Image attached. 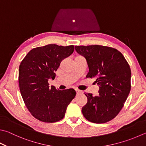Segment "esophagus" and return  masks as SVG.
I'll return each mask as SVG.
<instances>
[{
    "instance_id": "34e87169",
    "label": "esophagus",
    "mask_w": 146,
    "mask_h": 146,
    "mask_svg": "<svg viewBox=\"0 0 146 146\" xmlns=\"http://www.w3.org/2000/svg\"><path fill=\"white\" fill-rule=\"evenodd\" d=\"M76 94L77 95H81V94H82V92L81 90H78V89L76 90Z\"/></svg>"
}]
</instances>
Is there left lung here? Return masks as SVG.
<instances>
[{
  "instance_id": "8db88e82",
  "label": "left lung",
  "mask_w": 146,
  "mask_h": 146,
  "mask_svg": "<svg viewBox=\"0 0 146 146\" xmlns=\"http://www.w3.org/2000/svg\"><path fill=\"white\" fill-rule=\"evenodd\" d=\"M76 51L86 60L89 72L95 78L99 94L85 93L87 104L82 113L89 121L104 123L116 117L124 106L131 90V70L122 53L100 45L76 46Z\"/></svg>"
}]
</instances>
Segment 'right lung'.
<instances>
[{
  "label": "right lung",
  "instance_id": "1",
  "mask_svg": "<svg viewBox=\"0 0 146 146\" xmlns=\"http://www.w3.org/2000/svg\"><path fill=\"white\" fill-rule=\"evenodd\" d=\"M73 45L53 44L30 50L19 67V86L24 103L37 119L54 123L64 118L68 104L76 96L74 89L56 90L49 86L55 78L60 63L74 52Z\"/></svg>",
  "mask_w": 146,
  "mask_h": 146
}]
</instances>
